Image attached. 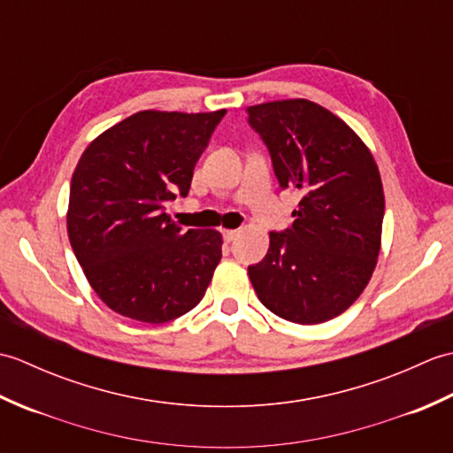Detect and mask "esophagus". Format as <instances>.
<instances>
[{
    "label": "esophagus",
    "instance_id": "esophagus-1",
    "mask_svg": "<svg viewBox=\"0 0 453 453\" xmlns=\"http://www.w3.org/2000/svg\"><path fill=\"white\" fill-rule=\"evenodd\" d=\"M221 235H224L226 242L229 243V242H234V239L237 237V229H224V232H221Z\"/></svg>",
    "mask_w": 453,
    "mask_h": 453
}]
</instances>
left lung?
<instances>
[{
	"mask_svg": "<svg viewBox=\"0 0 453 453\" xmlns=\"http://www.w3.org/2000/svg\"><path fill=\"white\" fill-rule=\"evenodd\" d=\"M280 188L302 200L286 232H271L249 266L258 300L300 325L329 321L358 300L378 263L386 198L378 165L349 124L307 99L247 109Z\"/></svg>",
	"mask_w": 453,
	"mask_h": 453,
	"instance_id": "obj_1",
	"label": "left lung"
}]
</instances>
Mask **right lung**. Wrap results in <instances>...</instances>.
I'll use <instances>...</instances> for the list:
<instances>
[{"mask_svg": "<svg viewBox=\"0 0 453 453\" xmlns=\"http://www.w3.org/2000/svg\"><path fill=\"white\" fill-rule=\"evenodd\" d=\"M226 111H140L95 138L73 171L67 235L112 311L167 323L204 297L221 258L216 229L182 232L165 202L188 195L192 171Z\"/></svg>", "mask_w": 453, "mask_h": 453, "instance_id": "1", "label": "right lung"}]
</instances>
